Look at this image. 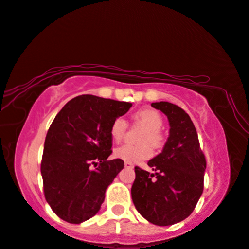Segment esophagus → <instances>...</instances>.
I'll return each mask as SVG.
<instances>
[{
    "mask_svg": "<svg viewBox=\"0 0 249 249\" xmlns=\"http://www.w3.org/2000/svg\"><path fill=\"white\" fill-rule=\"evenodd\" d=\"M124 166H125V168H134V164L131 162H125Z\"/></svg>",
    "mask_w": 249,
    "mask_h": 249,
    "instance_id": "obj_1",
    "label": "esophagus"
}]
</instances>
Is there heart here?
Here are the masks:
<instances>
[{
  "label": "heart",
  "instance_id": "b5f03b06",
  "mask_svg": "<svg viewBox=\"0 0 249 249\" xmlns=\"http://www.w3.org/2000/svg\"><path fill=\"white\" fill-rule=\"evenodd\" d=\"M135 123L143 126L145 132L140 140L142 145L124 144L114 150V156L126 162L136 163L142 160L149 159L152 156V149L149 144L155 148H159L163 143V136L160 129L163 125L162 116L151 108H143L133 115ZM127 131V123L123 117H118L110 126V136L115 142H121Z\"/></svg>",
  "mask_w": 249,
  "mask_h": 249
}]
</instances>
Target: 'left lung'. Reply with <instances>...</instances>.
<instances>
[{
	"mask_svg": "<svg viewBox=\"0 0 249 249\" xmlns=\"http://www.w3.org/2000/svg\"><path fill=\"white\" fill-rule=\"evenodd\" d=\"M169 121V138L162 152L148 166L155 174L135 167L132 199L143 218L157 226L180 222L193 212L204 186L206 161L191 117L177 105L152 103Z\"/></svg>",
	"mask_w": 249,
	"mask_h": 249,
	"instance_id": "left-lung-1",
	"label": "left lung"
}]
</instances>
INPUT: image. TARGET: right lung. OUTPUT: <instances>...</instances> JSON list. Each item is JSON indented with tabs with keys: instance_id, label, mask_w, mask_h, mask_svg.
I'll use <instances>...</instances> for the list:
<instances>
[{
	"instance_id": "right-lung-1",
	"label": "right lung",
	"mask_w": 249,
	"mask_h": 249,
	"mask_svg": "<svg viewBox=\"0 0 249 249\" xmlns=\"http://www.w3.org/2000/svg\"><path fill=\"white\" fill-rule=\"evenodd\" d=\"M131 103L92 94L73 98L56 115L44 144L40 171L45 198L54 213L81 223L100 210L107 187L124 168L111 155V123Z\"/></svg>"
}]
</instances>
